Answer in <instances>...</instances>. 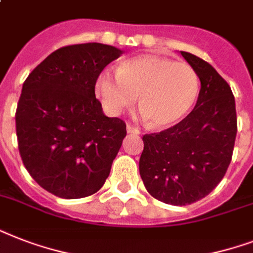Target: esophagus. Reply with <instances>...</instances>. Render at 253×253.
Returning <instances> with one entry per match:
<instances>
[{
    "instance_id": "obj_1",
    "label": "esophagus",
    "mask_w": 253,
    "mask_h": 253,
    "mask_svg": "<svg viewBox=\"0 0 253 253\" xmlns=\"http://www.w3.org/2000/svg\"><path fill=\"white\" fill-rule=\"evenodd\" d=\"M127 132H128V134H139L140 131H139L138 127H134L132 125H130V123H127Z\"/></svg>"
}]
</instances>
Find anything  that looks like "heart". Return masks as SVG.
Here are the masks:
<instances>
[{"mask_svg": "<svg viewBox=\"0 0 253 253\" xmlns=\"http://www.w3.org/2000/svg\"><path fill=\"white\" fill-rule=\"evenodd\" d=\"M97 93L111 114L130 107L139 94L140 117L150 119L152 127L164 128L192 110L200 94V77L185 61L142 55L122 61L117 75L102 73Z\"/></svg>", "mask_w": 253, "mask_h": 253, "instance_id": "heart-1", "label": "heart"}]
</instances>
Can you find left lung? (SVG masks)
Masks as SVG:
<instances>
[{
  "label": "left lung",
  "mask_w": 253,
  "mask_h": 253,
  "mask_svg": "<svg viewBox=\"0 0 253 253\" xmlns=\"http://www.w3.org/2000/svg\"><path fill=\"white\" fill-rule=\"evenodd\" d=\"M201 81L194 109L180 123L143 136L139 172L151 196L185 206L206 197L226 174L235 144L236 109L230 85L196 55L181 51Z\"/></svg>",
  "instance_id": "1"
}]
</instances>
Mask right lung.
<instances>
[{
    "instance_id": "right-lung-1",
    "label": "right lung",
    "mask_w": 253,
    "mask_h": 253,
    "mask_svg": "<svg viewBox=\"0 0 253 253\" xmlns=\"http://www.w3.org/2000/svg\"><path fill=\"white\" fill-rule=\"evenodd\" d=\"M122 52L101 43L61 47L23 83L15 113L22 162L60 198L98 192L122 146L126 123L103 114L94 93L99 73Z\"/></svg>"
}]
</instances>
